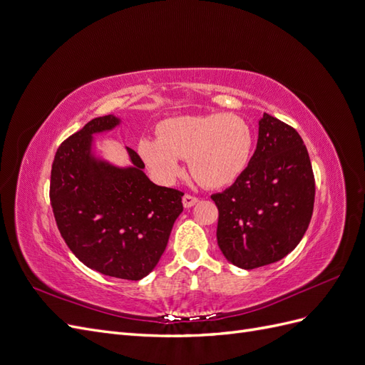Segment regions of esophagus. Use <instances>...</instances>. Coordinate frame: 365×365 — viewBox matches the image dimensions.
<instances>
[{
	"mask_svg": "<svg viewBox=\"0 0 365 365\" xmlns=\"http://www.w3.org/2000/svg\"><path fill=\"white\" fill-rule=\"evenodd\" d=\"M196 202H197V197L193 196V195H190V193H185V195L182 196V204H184L185 208L193 207Z\"/></svg>",
	"mask_w": 365,
	"mask_h": 365,
	"instance_id": "34e87169",
	"label": "esophagus"
}]
</instances>
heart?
<instances>
[{
	"label": "heart",
	"mask_w": 365,
	"mask_h": 365,
	"mask_svg": "<svg viewBox=\"0 0 365 365\" xmlns=\"http://www.w3.org/2000/svg\"><path fill=\"white\" fill-rule=\"evenodd\" d=\"M158 138H141L138 153L150 175L172 184L182 172L180 160L189 161L193 178L208 189L236 181L245 170L252 150V132L233 114L182 115L161 121Z\"/></svg>",
	"instance_id": "obj_1"
}]
</instances>
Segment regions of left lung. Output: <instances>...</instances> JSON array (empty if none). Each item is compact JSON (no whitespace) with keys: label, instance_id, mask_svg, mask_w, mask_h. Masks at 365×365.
Instances as JSON below:
<instances>
[{"label":"left lung","instance_id":"1","mask_svg":"<svg viewBox=\"0 0 365 365\" xmlns=\"http://www.w3.org/2000/svg\"><path fill=\"white\" fill-rule=\"evenodd\" d=\"M212 200L217 245L231 263L254 269L288 256L306 233L315 201L312 164L298 132L263 114L245 170Z\"/></svg>","mask_w":365,"mask_h":365}]
</instances>
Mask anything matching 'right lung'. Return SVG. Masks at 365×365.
<instances>
[{
    "instance_id": "1",
    "label": "right lung",
    "mask_w": 365,
    "mask_h": 365,
    "mask_svg": "<svg viewBox=\"0 0 365 365\" xmlns=\"http://www.w3.org/2000/svg\"><path fill=\"white\" fill-rule=\"evenodd\" d=\"M117 125L114 115L97 117L62 143L51 165L50 202L65 244L88 268L140 280L163 256L184 193L153 184L129 148L134 165L126 169L91 155L93 134Z\"/></svg>"
}]
</instances>
